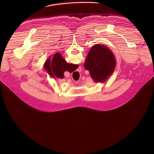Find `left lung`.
<instances>
[{"mask_svg":"<svg viewBox=\"0 0 154 154\" xmlns=\"http://www.w3.org/2000/svg\"><path fill=\"white\" fill-rule=\"evenodd\" d=\"M115 64L112 52L104 46L96 45L88 54L84 66L95 82H103L113 72Z\"/></svg>","mask_w":154,"mask_h":154,"instance_id":"1","label":"left lung"}]
</instances>
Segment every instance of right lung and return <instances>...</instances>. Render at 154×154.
Returning <instances> with one entry per match:
<instances>
[{
  "label": "right lung",
  "mask_w": 154,
  "mask_h": 154,
  "mask_svg": "<svg viewBox=\"0 0 154 154\" xmlns=\"http://www.w3.org/2000/svg\"><path fill=\"white\" fill-rule=\"evenodd\" d=\"M45 69L49 72V74L55 77L56 76L58 78H63V73L65 71L72 72L75 71L79 66L77 64H68L63 58L60 54H55L51 61L49 58L45 64Z\"/></svg>",
  "instance_id": "right-lung-1"
}]
</instances>
